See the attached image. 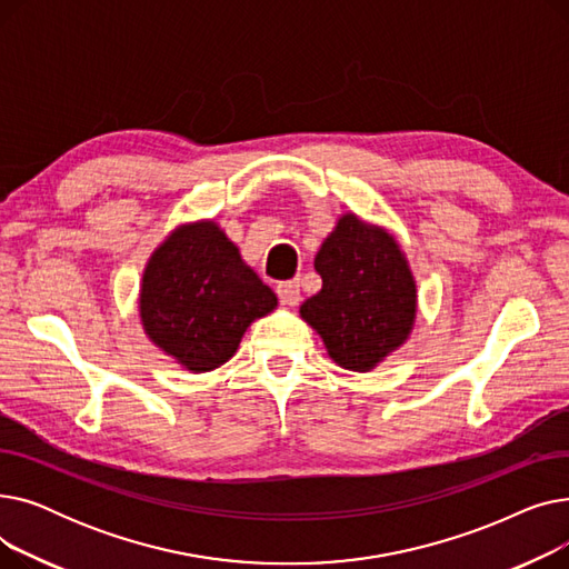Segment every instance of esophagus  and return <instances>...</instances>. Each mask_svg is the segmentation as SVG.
Listing matches in <instances>:
<instances>
[{
  "instance_id": "34e87169",
  "label": "esophagus",
  "mask_w": 569,
  "mask_h": 569,
  "mask_svg": "<svg viewBox=\"0 0 569 569\" xmlns=\"http://www.w3.org/2000/svg\"><path fill=\"white\" fill-rule=\"evenodd\" d=\"M277 295H279V300H281L283 305H288V307L300 305V300H302V292H300V279L281 281V283L277 286Z\"/></svg>"
}]
</instances>
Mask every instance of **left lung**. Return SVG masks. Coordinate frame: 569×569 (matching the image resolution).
Segmentation results:
<instances>
[{"label":"left lung","mask_w":569,"mask_h":569,"mask_svg":"<svg viewBox=\"0 0 569 569\" xmlns=\"http://www.w3.org/2000/svg\"><path fill=\"white\" fill-rule=\"evenodd\" d=\"M320 292L300 307L332 360L371 371L410 335L417 290L397 239L355 214L339 219L316 256Z\"/></svg>","instance_id":"8db88e82"}]
</instances>
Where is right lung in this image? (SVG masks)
Segmentation results:
<instances>
[{
	"mask_svg": "<svg viewBox=\"0 0 569 569\" xmlns=\"http://www.w3.org/2000/svg\"><path fill=\"white\" fill-rule=\"evenodd\" d=\"M274 309L277 295L214 221L174 228L144 267V332L193 373L228 362L247 327Z\"/></svg>",
	"mask_w": 569,
	"mask_h": 569,
	"instance_id": "right-lung-1",
	"label": "right lung"
}]
</instances>
